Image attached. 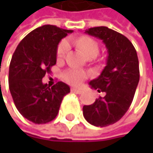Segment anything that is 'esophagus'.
<instances>
[{
    "mask_svg": "<svg viewBox=\"0 0 153 153\" xmlns=\"http://www.w3.org/2000/svg\"><path fill=\"white\" fill-rule=\"evenodd\" d=\"M72 92L74 93H76V94H80L82 92V89L81 88H72Z\"/></svg>",
    "mask_w": 153,
    "mask_h": 153,
    "instance_id": "34e87169",
    "label": "esophagus"
}]
</instances>
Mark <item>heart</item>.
<instances>
[{
	"label": "heart",
	"mask_w": 153,
	"mask_h": 153,
	"mask_svg": "<svg viewBox=\"0 0 153 153\" xmlns=\"http://www.w3.org/2000/svg\"><path fill=\"white\" fill-rule=\"evenodd\" d=\"M77 46L79 47L83 53L90 57V56H96L98 53V44L97 42L88 37V36H81L79 39L76 40ZM69 42L67 41H63L59 46L57 48V57L58 58H62L65 56V54L67 53V51L69 50ZM86 74L83 71L78 70V69H71L69 71H67L65 74L64 78L65 79L73 85H78L85 78H86Z\"/></svg>",
	"instance_id": "1"
}]
</instances>
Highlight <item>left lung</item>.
<instances>
[{
    "label": "left lung",
    "instance_id": "left-lung-1",
    "mask_svg": "<svg viewBox=\"0 0 153 153\" xmlns=\"http://www.w3.org/2000/svg\"><path fill=\"white\" fill-rule=\"evenodd\" d=\"M103 41L108 51L106 65L88 84L105 97L83 106L86 120L96 127H106L120 120L130 106L139 82V62L135 47L121 33L106 26L86 30Z\"/></svg>",
    "mask_w": 153,
    "mask_h": 153
}]
</instances>
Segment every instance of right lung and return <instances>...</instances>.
Wrapping results in <instances>:
<instances>
[{
	"instance_id": "obj_1",
	"label": "right lung",
	"mask_w": 153,
	"mask_h": 153,
	"mask_svg": "<svg viewBox=\"0 0 153 153\" xmlns=\"http://www.w3.org/2000/svg\"><path fill=\"white\" fill-rule=\"evenodd\" d=\"M73 30L45 25L28 33L17 45L9 71V87L16 109L35 124L53 120L70 87L58 81L51 88L42 83L56 63L57 46Z\"/></svg>"
}]
</instances>
